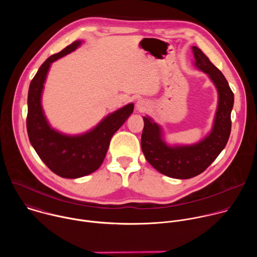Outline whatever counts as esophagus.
Wrapping results in <instances>:
<instances>
[{
    "instance_id": "1",
    "label": "esophagus",
    "mask_w": 257,
    "mask_h": 257,
    "mask_svg": "<svg viewBox=\"0 0 257 257\" xmlns=\"http://www.w3.org/2000/svg\"><path fill=\"white\" fill-rule=\"evenodd\" d=\"M148 107H149V103L143 99H139L136 102V111L137 112H144Z\"/></svg>"
}]
</instances>
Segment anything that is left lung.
<instances>
[{"label": "left lung", "mask_w": 257, "mask_h": 257, "mask_svg": "<svg viewBox=\"0 0 257 257\" xmlns=\"http://www.w3.org/2000/svg\"><path fill=\"white\" fill-rule=\"evenodd\" d=\"M196 67L208 74L216 87L218 103L210 133L192 145L170 146L163 139L162 128L150 117H143L141 150L160 173L176 179H189L201 174L221 154L231 133L234 93L223 73L197 47H192Z\"/></svg>", "instance_id": "8db88e82"}]
</instances>
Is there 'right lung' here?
Listing matches in <instances>:
<instances>
[{"label": "right lung", "instance_id": "add662e5", "mask_svg": "<svg viewBox=\"0 0 257 257\" xmlns=\"http://www.w3.org/2000/svg\"><path fill=\"white\" fill-rule=\"evenodd\" d=\"M80 45V41L72 43L45 61L30 82L27 99L26 127L31 145L52 172L68 179L89 175L100 167L112 136L134 108V104L129 103L117 109L81 135L69 136L51 128L42 107V93L48 71L53 62L75 51Z\"/></svg>", "mask_w": 257, "mask_h": 257}]
</instances>
